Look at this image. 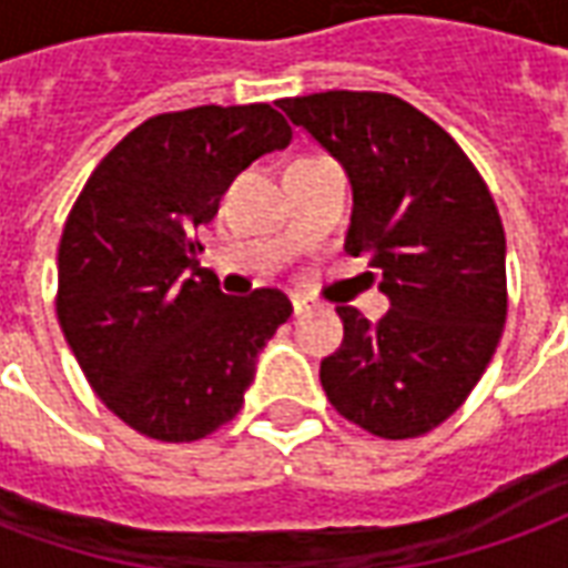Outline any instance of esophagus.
Segmentation results:
<instances>
[{
  "label": "esophagus",
  "mask_w": 568,
  "mask_h": 568,
  "mask_svg": "<svg viewBox=\"0 0 568 568\" xmlns=\"http://www.w3.org/2000/svg\"><path fill=\"white\" fill-rule=\"evenodd\" d=\"M290 305H293V314H296V317L305 312H312V300L302 296V293H290Z\"/></svg>",
  "instance_id": "1"
}]
</instances>
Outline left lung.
Wrapping results in <instances>:
<instances>
[{
    "label": "left lung",
    "instance_id": "1",
    "mask_svg": "<svg viewBox=\"0 0 568 568\" xmlns=\"http://www.w3.org/2000/svg\"><path fill=\"white\" fill-rule=\"evenodd\" d=\"M278 105L347 169L345 251L369 256L393 305L378 324L354 305L335 308L345 338L321 363L326 399L372 436H424L466 403L503 338L494 196L448 132L393 93L326 90Z\"/></svg>",
    "mask_w": 568,
    "mask_h": 568
}]
</instances>
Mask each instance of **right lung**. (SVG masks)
Listing matches in <instances>:
<instances>
[{
  "instance_id": "right-lung-1",
  "label": "right lung",
  "mask_w": 568,
  "mask_h": 568,
  "mask_svg": "<svg viewBox=\"0 0 568 568\" xmlns=\"http://www.w3.org/2000/svg\"><path fill=\"white\" fill-rule=\"evenodd\" d=\"M266 102L153 114L111 148L65 217L57 317L109 412L156 442L230 424L256 354L293 312L275 287L226 296L196 230L256 156L290 142Z\"/></svg>"
}]
</instances>
